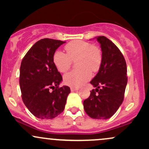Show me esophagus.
Masks as SVG:
<instances>
[{
  "mask_svg": "<svg viewBox=\"0 0 149 149\" xmlns=\"http://www.w3.org/2000/svg\"><path fill=\"white\" fill-rule=\"evenodd\" d=\"M79 90V88H75V87H71V92L76 91V90Z\"/></svg>",
  "mask_w": 149,
  "mask_h": 149,
  "instance_id": "34e87169",
  "label": "esophagus"
}]
</instances>
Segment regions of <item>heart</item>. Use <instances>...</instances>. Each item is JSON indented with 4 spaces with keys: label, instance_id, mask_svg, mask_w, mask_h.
<instances>
[{
    "label": "heart",
    "instance_id": "1",
    "mask_svg": "<svg viewBox=\"0 0 149 149\" xmlns=\"http://www.w3.org/2000/svg\"><path fill=\"white\" fill-rule=\"evenodd\" d=\"M66 53L56 51L53 56V61L58 71L61 73L68 71L72 61L76 63L78 69L71 71L64 76L66 85L72 87H79L91 78L92 72L99 71L102 62V54L97 46L92 45L89 42L75 40L66 44Z\"/></svg>",
    "mask_w": 149,
    "mask_h": 149
}]
</instances>
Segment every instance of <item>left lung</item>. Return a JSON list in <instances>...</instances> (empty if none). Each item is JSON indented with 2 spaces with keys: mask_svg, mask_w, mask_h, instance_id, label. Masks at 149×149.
Listing matches in <instances>:
<instances>
[{
  "mask_svg": "<svg viewBox=\"0 0 149 149\" xmlns=\"http://www.w3.org/2000/svg\"><path fill=\"white\" fill-rule=\"evenodd\" d=\"M102 52V62L95 78L94 88L83 102L85 111L94 119L106 120L113 116L123 102L127 83V66L123 55L105 36L96 37Z\"/></svg>",
  "mask_w": 149,
  "mask_h": 149,
  "instance_id": "8db88e82",
  "label": "left lung"
}]
</instances>
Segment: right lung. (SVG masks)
<instances>
[{
	"label": "right lung",
	"mask_w": 149,
	"mask_h": 149,
	"mask_svg": "<svg viewBox=\"0 0 149 149\" xmlns=\"http://www.w3.org/2000/svg\"><path fill=\"white\" fill-rule=\"evenodd\" d=\"M64 41L43 38L36 42L22 59L19 85L22 98L33 115L52 119L63 112L71 92L59 85L62 77L53 61V56Z\"/></svg>",
	"instance_id": "1"
}]
</instances>
